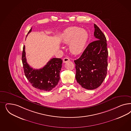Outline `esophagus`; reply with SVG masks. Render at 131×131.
I'll return each instance as SVG.
<instances>
[{"label": "esophagus", "instance_id": "34e87169", "mask_svg": "<svg viewBox=\"0 0 131 131\" xmlns=\"http://www.w3.org/2000/svg\"><path fill=\"white\" fill-rule=\"evenodd\" d=\"M70 60V59L68 57H66L63 59V63H67L68 61H69Z\"/></svg>", "mask_w": 131, "mask_h": 131}]
</instances>
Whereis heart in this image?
<instances>
[{
  "mask_svg": "<svg viewBox=\"0 0 131 131\" xmlns=\"http://www.w3.org/2000/svg\"><path fill=\"white\" fill-rule=\"evenodd\" d=\"M89 38V33L86 30L71 26L63 31L61 41L63 44H69V51L73 54H79L84 50Z\"/></svg>",
  "mask_w": 131,
  "mask_h": 131,
  "instance_id": "b5f03b06",
  "label": "heart"
}]
</instances>
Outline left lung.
Instances as JSON below:
<instances>
[{"mask_svg":"<svg viewBox=\"0 0 131 131\" xmlns=\"http://www.w3.org/2000/svg\"><path fill=\"white\" fill-rule=\"evenodd\" d=\"M95 41L86 47L76 64V79L82 88L96 89L101 85L107 74L108 51L105 35L94 24Z\"/></svg>","mask_w":131,"mask_h":131,"instance_id":"obj_1","label":"left lung"}]
</instances>
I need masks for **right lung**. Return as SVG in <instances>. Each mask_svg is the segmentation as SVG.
Returning <instances> with one entry per match:
<instances>
[{"instance_id":"right-lung-1","label":"right lung","mask_w":131,"mask_h":131,"mask_svg":"<svg viewBox=\"0 0 131 131\" xmlns=\"http://www.w3.org/2000/svg\"><path fill=\"white\" fill-rule=\"evenodd\" d=\"M31 31L32 28L27 36ZM21 59L25 77L34 88L43 91H50L57 85L60 80V72L62 66V59L53 58L42 68L33 69L26 62L25 46L23 47Z\"/></svg>"}]
</instances>
